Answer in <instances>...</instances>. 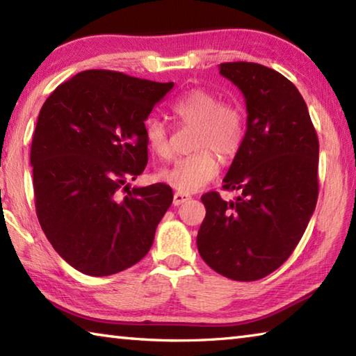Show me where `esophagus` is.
Returning a JSON list of instances; mask_svg holds the SVG:
<instances>
[{
    "label": "esophagus",
    "mask_w": 356,
    "mask_h": 356,
    "mask_svg": "<svg viewBox=\"0 0 356 356\" xmlns=\"http://www.w3.org/2000/svg\"><path fill=\"white\" fill-rule=\"evenodd\" d=\"M190 200L188 195H185V193H174V197H172V204L174 206H180V204H184Z\"/></svg>",
    "instance_id": "esophagus-1"
}]
</instances>
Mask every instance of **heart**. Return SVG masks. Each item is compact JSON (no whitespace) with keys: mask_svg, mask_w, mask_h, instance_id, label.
Listing matches in <instances>:
<instances>
[{"mask_svg":"<svg viewBox=\"0 0 356 356\" xmlns=\"http://www.w3.org/2000/svg\"><path fill=\"white\" fill-rule=\"evenodd\" d=\"M172 113L185 125H195L193 147L195 154L179 159L160 172V179L180 193H195L209 185L220 170L222 160L237 154L243 143V114L237 105L222 104L207 89H191L172 104ZM147 147L160 159H170L172 146L170 131L160 119L150 118L144 125Z\"/></svg>","mask_w":356,"mask_h":356,"instance_id":"obj_1","label":"heart"}]
</instances>
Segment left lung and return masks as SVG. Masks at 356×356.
<instances>
[{
  "label": "left lung",
  "mask_w": 356,
  "mask_h": 356,
  "mask_svg": "<svg viewBox=\"0 0 356 356\" xmlns=\"http://www.w3.org/2000/svg\"><path fill=\"white\" fill-rule=\"evenodd\" d=\"M218 67L242 91L248 113L243 143L222 180V188L240 196L201 197L206 218L196 243L216 273L256 281L287 261L314 213L318 140L303 97L280 72L243 61Z\"/></svg>",
  "instance_id": "obj_1"
}]
</instances>
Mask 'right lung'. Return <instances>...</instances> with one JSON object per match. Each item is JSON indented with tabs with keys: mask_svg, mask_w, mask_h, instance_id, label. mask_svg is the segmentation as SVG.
<instances>
[{
	"mask_svg": "<svg viewBox=\"0 0 356 356\" xmlns=\"http://www.w3.org/2000/svg\"><path fill=\"white\" fill-rule=\"evenodd\" d=\"M113 70H84L42 105L31 144L35 212L78 272L108 276L147 254L172 202L170 185L130 188L147 165L144 120L171 91Z\"/></svg>",
	"mask_w": 356,
	"mask_h": 356,
	"instance_id": "add662e5",
	"label": "right lung"
}]
</instances>
